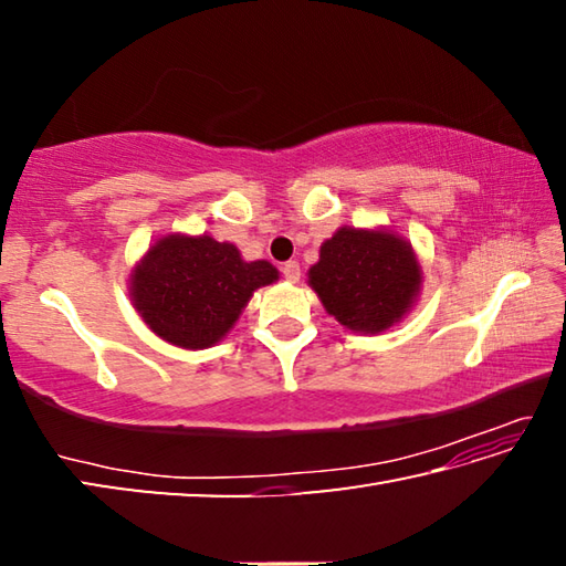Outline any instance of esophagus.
<instances>
[{"label":"esophagus","instance_id":"obj_1","mask_svg":"<svg viewBox=\"0 0 566 566\" xmlns=\"http://www.w3.org/2000/svg\"><path fill=\"white\" fill-rule=\"evenodd\" d=\"M282 274L286 282H300V262H284L282 264Z\"/></svg>","mask_w":566,"mask_h":566}]
</instances>
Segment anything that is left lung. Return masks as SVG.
<instances>
[{
  "label": "left lung",
  "instance_id": "1",
  "mask_svg": "<svg viewBox=\"0 0 566 566\" xmlns=\"http://www.w3.org/2000/svg\"><path fill=\"white\" fill-rule=\"evenodd\" d=\"M310 284L342 327L379 334L411 310L421 266L405 237L389 229L342 227L322 244Z\"/></svg>",
  "mask_w": 566,
  "mask_h": 566
}]
</instances>
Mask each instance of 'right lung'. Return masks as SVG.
Here are the masks:
<instances>
[{
  "instance_id": "add662e5",
  "label": "right lung",
  "mask_w": 566,
  "mask_h": 566,
  "mask_svg": "<svg viewBox=\"0 0 566 566\" xmlns=\"http://www.w3.org/2000/svg\"><path fill=\"white\" fill-rule=\"evenodd\" d=\"M276 280V266L244 262L234 244L209 234H167L132 270L129 294L157 337L207 349L234 327L254 290Z\"/></svg>"
}]
</instances>
